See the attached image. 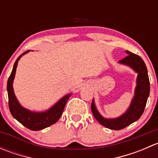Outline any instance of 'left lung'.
<instances>
[{
    "mask_svg": "<svg viewBox=\"0 0 158 158\" xmlns=\"http://www.w3.org/2000/svg\"><path fill=\"white\" fill-rule=\"evenodd\" d=\"M125 52L128 55L125 58L118 61V63L129 66L135 73H138L135 95L128 109L119 117L114 118H106L98 112L95 106L94 98L92 99L91 105V109L95 119L102 125L111 130H121L138 121L144 112L150 94V82L145 63L139 56L132 53L129 51Z\"/></svg>",
    "mask_w": 158,
    "mask_h": 158,
    "instance_id": "left-lung-1",
    "label": "left lung"
}]
</instances>
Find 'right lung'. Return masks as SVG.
<instances>
[{"label":"right lung","instance_id":"obj_1","mask_svg":"<svg viewBox=\"0 0 158 158\" xmlns=\"http://www.w3.org/2000/svg\"><path fill=\"white\" fill-rule=\"evenodd\" d=\"M28 52H30V50L22 53L17 59L14 63L10 77L7 80V94H8L9 109L13 117L16 120L18 121L20 123H21L23 126L32 131H40L53 125L60 119L63 114L65 106L67 102V100L72 95V93L64 95L52 107L44 111H33L23 107L20 104L14 94L13 82L15 77L16 69H17L18 61L23 55L27 53Z\"/></svg>","mask_w":158,"mask_h":158}]
</instances>
